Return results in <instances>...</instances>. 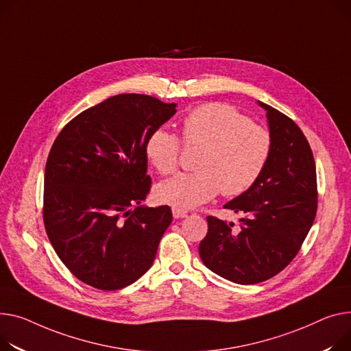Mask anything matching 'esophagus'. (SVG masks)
<instances>
[{"label":"esophagus","instance_id":"1","mask_svg":"<svg viewBox=\"0 0 351 351\" xmlns=\"http://www.w3.org/2000/svg\"><path fill=\"white\" fill-rule=\"evenodd\" d=\"M172 215L175 219H182V217H186V215H188V212L183 208H178V207H172Z\"/></svg>","mask_w":351,"mask_h":351}]
</instances>
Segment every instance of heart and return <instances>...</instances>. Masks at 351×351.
<instances>
[{"label":"heart","mask_w":351,"mask_h":351,"mask_svg":"<svg viewBox=\"0 0 351 351\" xmlns=\"http://www.w3.org/2000/svg\"><path fill=\"white\" fill-rule=\"evenodd\" d=\"M183 141L202 148L197 172L178 173L156 186L159 202L178 208H192L213 199L247 192L264 172L272 152L269 131L250 121L234 107L212 103L191 111L182 121ZM145 154L163 175L173 172L180 154V139L163 128L147 139Z\"/></svg>","instance_id":"1"}]
</instances>
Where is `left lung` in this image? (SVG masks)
Returning <instances> with one entry per match:
<instances>
[{
  "label": "left lung",
  "instance_id": "8db88e82",
  "mask_svg": "<svg viewBox=\"0 0 351 351\" xmlns=\"http://www.w3.org/2000/svg\"><path fill=\"white\" fill-rule=\"evenodd\" d=\"M267 111L272 152L261 176L224 208L240 213V226L208 216L199 245L203 264L241 285L281 272L298 254L317 208L315 159L300 128L289 117L258 101Z\"/></svg>",
  "mask_w": 351,
  "mask_h": 351
}]
</instances>
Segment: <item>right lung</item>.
Returning a JSON list of instances; mask_svg holds the SVG:
<instances>
[{
    "instance_id": "obj_1",
    "label": "right lung",
    "mask_w": 351,
    "mask_h": 351,
    "mask_svg": "<svg viewBox=\"0 0 351 351\" xmlns=\"http://www.w3.org/2000/svg\"><path fill=\"white\" fill-rule=\"evenodd\" d=\"M175 112V103L119 95L80 112L56 136L45 168L43 223L82 282L117 291L151 268L172 212L141 206L151 188L145 145Z\"/></svg>"
}]
</instances>
